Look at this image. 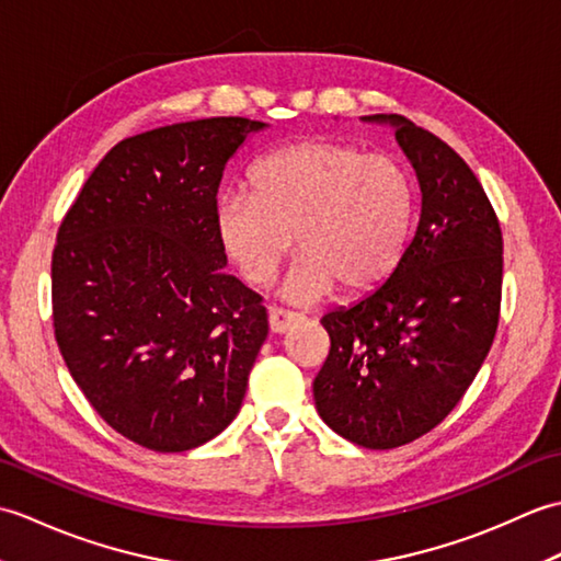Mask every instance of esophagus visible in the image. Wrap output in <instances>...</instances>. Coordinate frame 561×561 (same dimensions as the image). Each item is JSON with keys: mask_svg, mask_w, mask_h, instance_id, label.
I'll return each mask as SVG.
<instances>
[{"mask_svg": "<svg viewBox=\"0 0 561 561\" xmlns=\"http://www.w3.org/2000/svg\"><path fill=\"white\" fill-rule=\"evenodd\" d=\"M270 330L277 332V335H284V332H289L291 328H296L304 320V316L299 313H291V311H282V308H272L270 316Z\"/></svg>", "mask_w": 561, "mask_h": 561, "instance_id": "1", "label": "esophagus"}]
</instances>
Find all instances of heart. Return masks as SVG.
Listing matches in <instances>:
<instances>
[{
    "instance_id": "b5f03b06",
    "label": "heart",
    "mask_w": 561,
    "mask_h": 561,
    "mask_svg": "<svg viewBox=\"0 0 561 561\" xmlns=\"http://www.w3.org/2000/svg\"><path fill=\"white\" fill-rule=\"evenodd\" d=\"M414 221L410 173L390 157L330 139H304L262 157L250 190L214 205L224 253L250 284H267L296 238L301 250L282 299L311 306L342 287L378 289L408 250Z\"/></svg>"
}]
</instances>
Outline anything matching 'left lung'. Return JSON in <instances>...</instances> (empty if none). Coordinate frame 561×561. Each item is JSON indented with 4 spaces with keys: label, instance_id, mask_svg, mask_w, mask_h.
Listing matches in <instances>:
<instances>
[{
    "label": "left lung",
    "instance_id": "8db88e82",
    "mask_svg": "<svg viewBox=\"0 0 561 561\" xmlns=\"http://www.w3.org/2000/svg\"><path fill=\"white\" fill-rule=\"evenodd\" d=\"M388 125L420 183V221L398 270L320 323L330 354L316 410L342 438L388 450L432 432L478 376L496 335L504 241L478 178L446 141L402 115Z\"/></svg>",
    "mask_w": 561,
    "mask_h": 561
}]
</instances>
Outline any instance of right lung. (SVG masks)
I'll use <instances>...</instances> for the list:
<instances>
[{
  "label": "right lung",
  "mask_w": 561,
  "mask_h": 561,
  "mask_svg": "<svg viewBox=\"0 0 561 561\" xmlns=\"http://www.w3.org/2000/svg\"><path fill=\"white\" fill-rule=\"evenodd\" d=\"M267 123L205 117L115 145L57 231V347L117 434L183 453L229 426L267 337L214 229L226 163Z\"/></svg>",
  "instance_id": "obj_1"
}]
</instances>
